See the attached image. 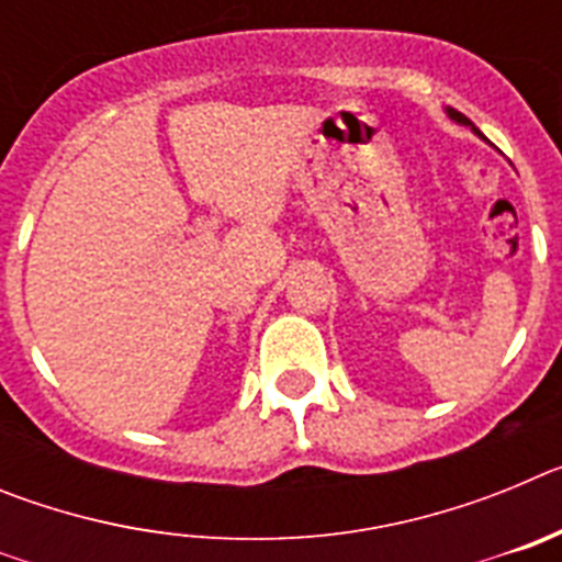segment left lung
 <instances>
[{"label":"left lung","instance_id":"1","mask_svg":"<svg viewBox=\"0 0 562 562\" xmlns=\"http://www.w3.org/2000/svg\"><path fill=\"white\" fill-rule=\"evenodd\" d=\"M448 114H450V117H453V121H456V123H461V126H470V128H473V132H475V134H481V132H479V128H475V126H473V121H467V117H464V114H461V112H456V109H448Z\"/></svg>","mask_w":562,"mask_h":562}]
</instances>
